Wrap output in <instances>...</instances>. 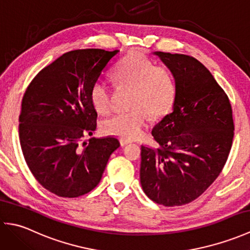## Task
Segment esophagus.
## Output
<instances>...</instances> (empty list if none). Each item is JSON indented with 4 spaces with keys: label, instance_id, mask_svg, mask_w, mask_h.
Wrapping results in <instances>:
<instances>
[{
    "label": "esophagus",
    "instance_id": "esophagus-1",
    "mask_svg": "<svg viewBox=\"0 0 250 250\" xmlns=\"http://www.w3.org/2000/svg\"><path fill=\"white\" fill-rule=\"evenodd\" d=\"M119 142H120V144H121L122 146L128 145V144H130V143H132V141H131V140H126V139H120V140H119Z\"/></svg>",
    "mask_w": 250,
    "mask_h": 250
}]
</instances>
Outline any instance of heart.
<instances>
[{
	"mask_svg": "<svg viewBox=\"0 0 250 250\" xmlns=\"http://www.w3.org/2000/svg\"><path fill=\"white\" fill-rule=\"evenodd\" d=\"M119 84L132 89L131 110L115 114L103 121L105 134L121 139H134L141 135L148 120L166 115L174 102L176 87L171 72L139 51H132L122 59L114 71ZM90 99L99 114H107L111 108V93L103 81L95 83Z\"/></svg>",
	"mask_w": 250,
	"mask_h": 250,
	"instance_id": "heart-1",
	"label": "heart"
}]
</instances>
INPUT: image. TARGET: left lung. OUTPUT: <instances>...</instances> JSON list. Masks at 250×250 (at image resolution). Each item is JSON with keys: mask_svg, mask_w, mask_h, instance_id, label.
I'll return each instance as SVG.
<instances>
[{"mask_svg": "<svg viewBox=\"0 0 250 250\" xmlns=\"http://www.w3.org/2000/svg\"><path fill=\"white\" fill-rule=\"evenodd\" d=\"M175 79L172 113L153 126L160 148L142 145L141 185L158 204L180 206L204 192L229 156L234 124L229 98L193 57L156 51Z\"/></svg>", "mask_w": 250, "mask_h": 250, "instance_id": "left-lung-1", "label": "left lung"}]
</instances>
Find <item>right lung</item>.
Returning a JSON list of instances; mask_svg holds the SVG:
<instances>
[{
    "instance_id": "right-lung-1",
    "label": "right lung",
    "mask_w": 250,
    "mask_h": 250,
    "mask_svg": "<svg viewBox=\"0 0 250 250\" xmlns=\"http://www.w3.org/2000/svg\"><path fill=\"white\" fill-rule=\"evenodd\" d=\"M118 52L68 51L44 67L25 90L19 116L21 149L35 179L58 196L77 198L97 187L120 146L113 136L83 142L97 129L92 86Z\"/></svg>"
}]
</instances>
